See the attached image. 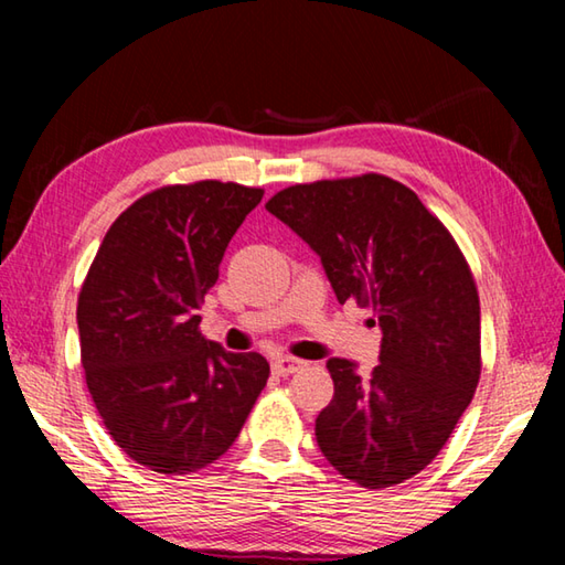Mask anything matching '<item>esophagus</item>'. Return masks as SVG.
Returning <instances> with one entry per match:
<instances>
[{"label":"esophagus","instance_id":"1","mask_svg":"<svg viewBox=\"0 0 565 565\" xmlns=\"http://www.w3.org/2000/svg\"><path fill=\"white\" fill-rule=\"evenodd\" d=\"M303 366H306V363L299 361V359H294V356H276L271 361V369H274L276 376H291Z\"/></svg>","mask_w":565,"mask_h":565}]
</instances>
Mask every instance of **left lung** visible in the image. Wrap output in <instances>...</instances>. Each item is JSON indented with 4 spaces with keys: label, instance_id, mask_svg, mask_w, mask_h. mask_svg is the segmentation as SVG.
I'll use <instances>...</instances> for the list:
<instances>
[{
    "label": "left lung",
    "instance_id": "8db88e82",
    "mask_svg": "<svg viewBox=\"0 0 565 565\" xmlns=\"http://www.w3.org/2000/svg\"><path fill=\"white\" fill-rule=\"evenodd\" d=\"M266 209L319 254L339 303L356 299L379 319L369 376L327 361L321 454L366 489L404 483L441 451L481 376V306L461 248L414 191L381 174L296 184Z\"/></svg>",
    "mask_w": 565,
    "mask_h": 565
}]
</instances>
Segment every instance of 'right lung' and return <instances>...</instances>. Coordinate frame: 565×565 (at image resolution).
<instances>
[{
	"instance_id": "add662e5",
	"label": "right lung",
	"mask_w": 565,
	"mask_h": 565,
	"mask_svg": "<svg viewBox=\"0 0 565 565\" xmlns=\"http://www.w3.org/2000/svg\"><path fill=\"white\" fill-rule=\"evenodd\" d=\"M262 196L234 181L151 191L109 226L84 279L76 323L89 394L117 446L149 471L214 463L269 379L262 353L209 341L196 313Z\"/></svg>"
}]
</instances>
